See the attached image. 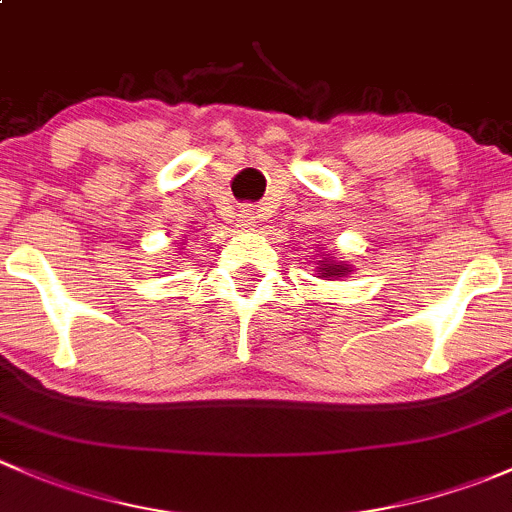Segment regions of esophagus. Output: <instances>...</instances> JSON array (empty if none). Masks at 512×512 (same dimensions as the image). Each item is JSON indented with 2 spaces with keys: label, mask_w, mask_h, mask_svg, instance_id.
<instances>
[{
  "label": "esophagus",
  "mask_w": 512,
  "mask_h": 512,
  "mask_svg": "<svg viewBox=\"0 0 512 512\" xmlns=\"http://www.w3.org/2000/svg\"><path fill=\"white\" fill-rule=\"evenodd\" d=\"M240 218H242V227H252L255 225V210H240Z\"/></svg>",
  "instance_id": "obj_1"
}]
</instances>
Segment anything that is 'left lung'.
Listing matches in <instances>:
<instances>
[{"label":"left lung","instance_id":"1","mask_svg":"<svg viewBox=\"0 0 512 512\" xmlns=\"http://www.w3.org/2000/svg\"><path fill=\"white\" fill-rule=\"evenodd\" d=\"M319 272H322V277H339V275H347V272H352L349 270V267H344V265H324V267H319Z\"/></svg>","mask_w":512,"mask_h":512}]
</instances>
